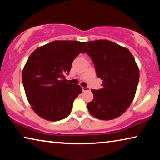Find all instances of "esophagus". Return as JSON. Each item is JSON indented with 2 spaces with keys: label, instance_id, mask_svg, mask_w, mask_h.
<instances>
[{
  "label": "esophagus",
  "instance_id": "obj_1",
  "mask_svg": "<svg viewBox=\"0 0 160 160\" xmlns=\"http://www.w3.org/2000/svg\"><path fill=\"white\" fill-rule=\"evenodd\" d=\"M89 90H90V89L89 88H82L83 92H86V91H89Z\"/></svg>",
  "mask_w": 160,
  "mask_h": 160
}]
</instances>
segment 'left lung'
Returning a JSON list of instances; mask_svg holds the SVG:
<instances>
[{"label": "left lung", "instance_id": "1", "mask_svg": "<svg viewBox=\"0 0 160 160\" xmlns=\"http://www.w3.org/2000/svg\"><path fill=\"white\" fill-rule=\"evenodd\" d=\"M90 56L102 88L92 90L94 99L88 104L92 115L112 120L126 112L134 99L139 69L130 51L109 40L90 41L82 53Z\"/></svg>", "mask_w": 160, "mask_h": 160}]
</instances>
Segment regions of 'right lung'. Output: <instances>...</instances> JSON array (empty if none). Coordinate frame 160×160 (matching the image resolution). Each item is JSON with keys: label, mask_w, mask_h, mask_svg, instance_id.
Wrapping results in <instances>:
<instances>
[{"label": "right lung", "mask_w": 160, "mask_h": 160, "mask_svg": "<svg viewBox=\"0 0 160 160\" xmlns=\"http://www.w3.org/2000/svg\"><path fill=\"white\" fill-rule=\"evenodd\" d=\"M87 42L53 41L37 48L24 67L22 79L34 112L48 121L68 116L75 99L82 93L78 85L66 82L72 61Z\"/></svg>", "instance_id": "add662e5"}]
</instances>
